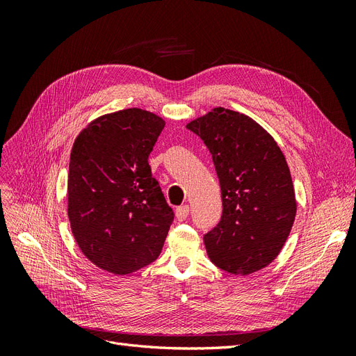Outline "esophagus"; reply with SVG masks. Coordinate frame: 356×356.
<instances>
[{
    "label": "esophagus",
    "mask_w": 356,
    "mask_h": 356,
    "mask_svg": "<svg viewBox=\"0 0 356 356\" xmlns=\"http://www.w3.org/2000/svg\"><path fill=\"white\" fill-rule=\"evenodd\" d=\"M188 212H190V208L187 207V204H182V207H178V208L175 209L177 220H178V221H184V220L188 217Z\"/></svg>",
    "instance_id": "34e87169"
}]
</instances>
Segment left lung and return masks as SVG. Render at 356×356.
<instances>
[{
	"instance_id": "obj_1",
	"label": "left lung",
	"mask_w": 356,
	"mask_h": 356,
	"mask_svg": "<svg viewBox=\"0 0 356 356\" xmlns=\"http://www.w3.org/2000/svg\"><path fill=\"white\" fill-rule=\"evenodd\" d=\"M187 129L208 147L221 187V220L203 236L209 260L232 275L261 270L281 252L296 220L284 153L251 117L222 106Z\"/></svg>"
}]
</instances>
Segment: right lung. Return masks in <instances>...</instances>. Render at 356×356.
<instances>
[{
	"label": "right lung",
	"mask_w": 356,
	"mask_h": 356,
	"mask_svg": "<svg viewBox=\"0 0 356 356\" xmlns=\"http://www.w3.org/2000/svg\"><path fill=\"white\" fill-rule=\"evenodd\" d=\"M165 120L127 108L95 118L75 138L68 172L74 239L95 266L129 275L160 255L174 212L148 156Z\"/></svg>",
	"instance_id": "1"
}]
</instances>
